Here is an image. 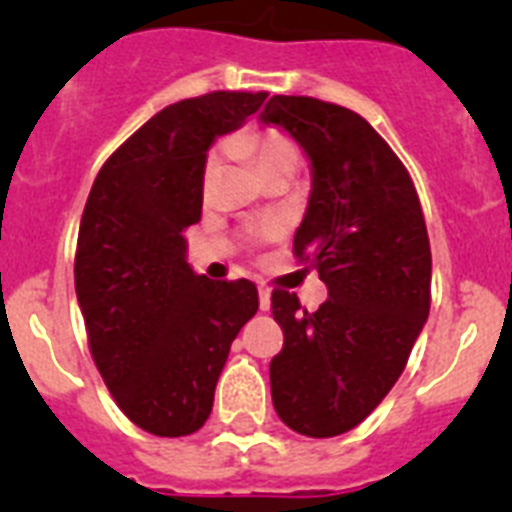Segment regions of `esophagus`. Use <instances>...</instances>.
Listing matches in <instances>:
<instances>
[{"label": "esophagus", "mask_w": 512, "mask_h": 512, "mask_svg": "<svg viewBox=\"0 0 512 512\" xmlns=\"http://www.w3.org/2000/svg\"><path fill=\"white\" fill-rule=\"evenodd\" d=\"M259 307L261 310H269L271 307V292L266 287H259Z\"/></svg>", "instance_id": "esophagus-1"}]
</instances>
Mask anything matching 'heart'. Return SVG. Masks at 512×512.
Instances as JSON below:
<instances>
[{"label":"heart","instance_id":"b5f03b06","mask_svg":"<svg viewBox=\"0 0 512 512\" xmlns=\"http://www.w3.org/2000/svg\"><path fill=\"white\" fill-rule=\"evenodd\" d=\"M230 148L238 156L248 158L253 169L259 171L264 179L274 174H295L297 166H300V146H297V140L277 128L243 130V133H238L230 140ZM220 169H223V153H220V148H212L205 158V166H202V192H212L217 176H220Z\"/></svg>","mask_w":512,"mask_h":512}]
</instances>
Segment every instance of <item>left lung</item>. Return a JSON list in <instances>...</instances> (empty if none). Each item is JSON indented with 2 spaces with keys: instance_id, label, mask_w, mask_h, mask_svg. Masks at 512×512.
<instances>
[{
  "instance_id": "obj_1",
  "label": "left lung",
  "mask_w": 512,
  "mask_h": 512,
  "mask_svg": "<svg viewBox=\"0 0 512 512\" xmlns=\"http://www.w3.org/2000/svg\"><path fill=\"white\" fill-rule=\"evenodd\" d=\"M264 122L287 130L312 164L295 256L328 287L315 312L274 289L284 346L269 364L284 425L310 438L351 431L395 387L431 310V243L418 192L387 140L361 115L274 94Z\"/></svg>"
}]
</instances>
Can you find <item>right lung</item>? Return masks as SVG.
Instances as JSON below:
<instances>
[{"label": "right lung", "mask_w": 512, "mask_h": 512, "mask_svg": "<svg viewBox=\"0 0 512 512\" xmlns=\"http://www.w3.org/2000/svg\"><path fill=\"white\" fill-rule=\"evenodd\" d=\"M264 99L210 92L169 104L104 161L84 205L74 284L89 351L117 408L153 436L200 431L230 343L259 310L248 279L194 274L184 230L202 217L207 148Z\"/></svg>", "instance_id": "obj_1"}]
</instances>
